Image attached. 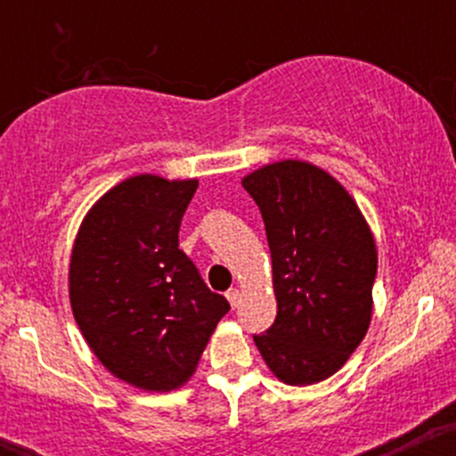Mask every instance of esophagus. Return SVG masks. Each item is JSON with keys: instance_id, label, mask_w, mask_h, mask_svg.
Returning a JSON list of instances; mask_svg holds the SVG:
<instances>
[{"instance_id": "obj_1", "label": "esophagus", "mask_w": 456, "mask_h": 456, "mask_svg": "<svg viewBox=\"0 0 456 456\" xmlns=\"http://www.w3.org/2000/svg\"><path fill=\"white\" fill-rule=\"evenodd\" d=\"M227 300H229V305H232V308L238 306L240 300H242V294H240V289H229L227 291Z\"/></svg>"}]
</instances>
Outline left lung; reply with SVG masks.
Listing matches in <instances>:
<instances>
[{"instance_id": "8db88e82", "label": "left lung", "mask_w": 456, "mask_h": 456, "mask_svg": "<svg viewBox=\"0 0 456 456\" xmlns=\"http://www.w3.org/2000/svg\"><path fill=\"white\" fill-rule=\"evenodd\" d=\"M264 216L276 319L255 334L287 386L328 379L362 343L373 315L378 246L355 199L306 160H279L242 177Z\"/></svg>"}]
</instances>
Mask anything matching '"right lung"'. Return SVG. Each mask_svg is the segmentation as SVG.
Returning a JSON list of instances; mask_svg holds the SVG:
<instances>
[{
  "label": "right lung",
  "instance_id": "right-lung-1",
  "mask_svg": "<svg viewBox=\"0 0 456 456\" xmlns=\"http://www.w3.org/2000/svg\"><path fill=\"white\" fill-rule=\"evenodd\" d=\"M197 186L195 177H128L94 203L72 244L77 326L109 373L145 392L184 386L229 311L177 248Z\"/></svg>",
  "mask_w": 456,
  "mask_h": 456
}]
</instances>
